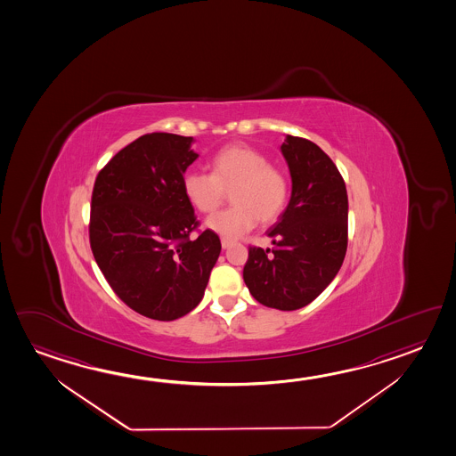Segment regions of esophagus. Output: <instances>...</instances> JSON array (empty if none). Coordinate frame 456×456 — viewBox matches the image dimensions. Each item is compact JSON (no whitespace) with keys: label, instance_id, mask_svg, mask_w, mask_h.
Listing matches in <instances>:
<instances>
[{"label":"esophagus","instance_id":"esophagus-1","mask_svg":"<svg viewBox=\"0 0 456 456\" xmlns=\"http://www.w3.org/2000/svg\"><path fill=\"white\" fill-rule=\"evenodd\" d=\"M232 244H234V240H228V238H222V248H232Z\"/></svg>","mask_w":456,"mask_h":456}]
</instances>
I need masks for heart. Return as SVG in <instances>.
<instances>
[{"label": "heart", "mask_w": 456, "mask_h": 456, "mask_svg": "<svg viewBox=\"0 0 456 456\" xmlns=\"http://www.w3.org/2000/svg\"><path fill=\"white\" fill-rule=\"evenodd\" d=\"M212 174L188 170L182 186L186 200L202 214H212L232 191V208L208 218V228L234 240L250 232L258 220L270 224L286 208L289 180L282 170L271 166L262 151L248 145H232L210 161Z\"/></svg>", "instance_id": "heart-1"}]
</instances>
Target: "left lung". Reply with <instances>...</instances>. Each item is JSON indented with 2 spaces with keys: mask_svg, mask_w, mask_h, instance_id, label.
<instances>
[{
  "mask_svg": "<svg viewBox=\"0 0 456 456\" xmlns=\"http://www.w3.org/2000/svg\"><path fill=\"white\" fill-rule=\"evenodd\" d=\"M292 196L268 232L274 248H248L244 282L268 308L294 311L324 292L347 248V194L332 159L311 140L287 135L282 147Z\"/></svg>",
  "mask_w": 456,
  "mask_h": 456,
  "instance_id": "obj_1",
  "label": "left lung"
}]
</instances>
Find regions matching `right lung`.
Instances as JSON below:
<instances>
[{
    "label": "right lung",
    "mask_w": 456,
    "mask_h": 456,
    "mask_svg": "<svg viewBox=\"0 0 456 456\" xmlns=\"http://www.w3.org/2000/svg\"><path fill=\"white\" fill-rule=\"evenodd\" d=\"M193 137L145 134L118 151L95 178L89 240L110 287L129 308L156 321L193 311L222 250L200 226L183 193L198 158Z\"/></svg>",
    "instance_id": "add662e5"
}]
</instances>
